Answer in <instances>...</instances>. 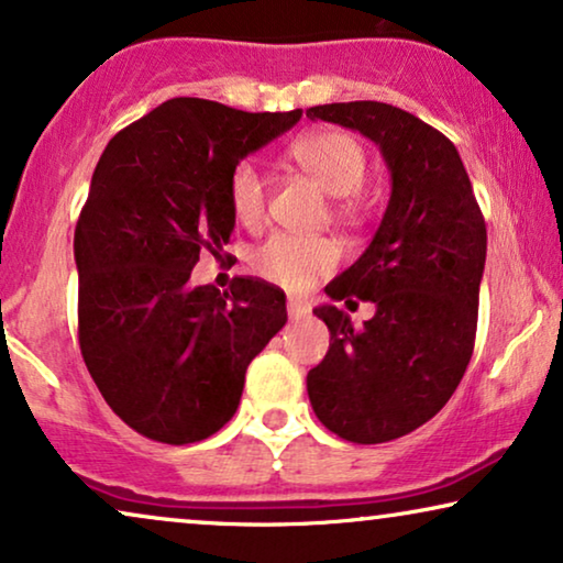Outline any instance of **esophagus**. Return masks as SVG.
I'll list each match as a JSON object with an SVG mask.
<instances>
[{"mask_svg": "<svg viewBox=\"0 0 563 563\" xmlns=\"http://www.w3.org/2000/svg\"><path fill=\"white\" fill-rule=\"evenodd\" d=\"M287 310H289V318H305L307 312H310V302L307 299H299V297H289L287 302Z\"/></svg>", "mask_w": 563, "mask_h": 563, "instance_id": "obj_1", "label": "esophagus"}]
</instances>
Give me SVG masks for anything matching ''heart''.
<instances>
[{"label": "heart", "instance_id": "1", "mask_svg": "<svg viewBox=\"0 0 563 563\" xmlns=\"http://www.w3.org/2000/svg\"><path fill=\"white\" fill-rule=\"evenodd\" d=\"M291 158L330 197H351L364 187L366 148L341 130L302 135L291 145ZM228 205L245 228H256L266 212V176L256 161L243 158L230 168ZM251 264L264 279L289 291H305L318 276L338 264L335 243L325 238L274 233L253 251Z\"/></svg>", "mask_w": 563, "mask_h": 563}]
</instances>
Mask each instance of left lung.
Instances as JSON below:
<instances>
[{
	"instance_id": "left-lung-1",
	"label": "left lung",
	"mask_w": 563,
	"mask_h": 563,
	"mask_svg": "<svg viewBox=\"0 0 563 563\" xmlns=\"http://www.w3.org/2000/svg\"><path fill=\"white\" fill-rule=\"evenodd\" d=\"M379 145L391 174L384 218L330 299L374 302L364 328L335 305L314 307L330 330L325 358L307 374L318 420L351 443H387L428 422L456 391L474 351L487 225L456 145L384 102L307 110Z\"/></svg>"
}]
</instances>
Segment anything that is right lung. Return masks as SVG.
Returning a JSON list of instances; mask_svg holds the SVG:
<instances>
[{
  "label": "right lung",
  "instance_id": "right-lung-1",
  "mask_svg": "<svg viewBox=\"0 0 563 563\" xmlns=\"http://www.w3.org/2000/svg\"><path fill=\"white\" fill-rule=\"evenodd\" d=\"M302 118L197 97L158 104L107 143L74 233L79 345L122 422L151 441L210 438L238 410L245 368L287 322L274 284L191 287L199 251L235 228L228 176Z\"/></svg>",
  "mask_w": 563,
  "mask_h": 563
}]
</instances>
